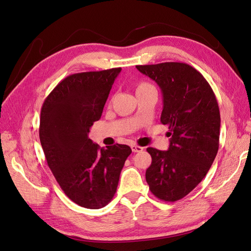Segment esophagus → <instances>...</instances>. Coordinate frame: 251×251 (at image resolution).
<instances>
[{"label": "esophagus", "mask_w": 251, "mask_h": 251, "mask_svg": "<svg viewBox=\"0 0 251 251\" xmlns=\"http://www.w3.org/2000/svg\"><path fill=\"white\" fill-rule=\"evenodd\" d=\"M131 149H132V151H134V153H138V151H143V148L140 147V146H137V144H132Z\"/></svg>", "instance_id": "34e87169"}]
</instances>
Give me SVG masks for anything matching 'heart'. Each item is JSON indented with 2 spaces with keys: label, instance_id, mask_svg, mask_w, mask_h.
Here are the masks:
<instances>
[{
  "label": "heart",
  "instance_id": "obj_1",
  "mask_svg": "<svg viewBox=\"0 0 251 251\" xmlns=\"http://www.w3.org/2000/svg\"><path fill=\"white\" fill-rule=\"evenodd\" d=\"M151 87H153V86L150 85V83H148V82H139L138 85L136 86V92H139V91H141V90L151 88Z\"/></svg>",
  "mask_w": 251,
  "mask_h": 251
}]
</instances>
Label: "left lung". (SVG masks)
Listing matches in <instances>:
<instances>
[{"mask_svg":"<svg viewBox=\"0 0 251 251\" xmlns=\"http://www.w3.org/2000/svg\"><path fill=\"white\" fill-rule=\"evenodd\" d=\"M163 96L160 121L170 128V148H148L151 163L146 179L158 199L183 198L206 176L219 149L220 111L214 91L203 75L184 63L139 65Z\"/></svg>","mask_w":251,"mask_h":251,"instance_id":"obj_1","label":"left lung"}]
</instances>
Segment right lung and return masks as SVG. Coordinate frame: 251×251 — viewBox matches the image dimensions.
<instances>
[{
  "instance_id": "right-lung-1",
  "label": "right lung",
  "mask_w": 251,
  "mask_h": 251,
  "mask_svg": "<svg viewBox=\"0 0 251 251\" xmlns=\"http://www.w3.org/2000/svg\"><path fill=\"white\" fill-rule=\"evenodd\" d=\"M121 68L75 73L52 90L41 110L40 140L64 193L79 206L104 207L116 193L132 150L126 144L100 148L89 138L100 120Z\"/></svg>"
}]
</instances>
